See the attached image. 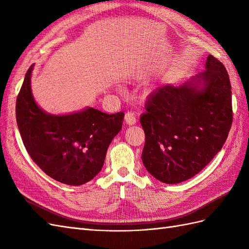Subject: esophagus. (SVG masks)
Masks as SVG:
<instances>
[{
    "instance_id": "obj_1",
    "label": "esophagus",
    "mask_w": 249,
    "mask_h": 249,
    "mask_svg": "<svg viewBox=\"0 0 249 249\" xmlns=\"http://www.w3.org/2000/svg\"><path fill=\"white\" fill-rule=\"evenodd\" d=\"M125 122L127 125H135L136 122H137V119H136V116L133 114L132 112H127L125 114Z\"/></svg>"
}]
</instances>
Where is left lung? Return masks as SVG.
Returning a JSON list of instances; mask_svg holds the SVG:
<instances>
[{
	"instance_id": "1",
	"label": "left lung",
	"mask_w": 249,
	"mask_h": 249,
	"mask_svg": "<svg viewBox=\"0 0 249 249\" xmlns=\"http://www.w3.org/2000/svg\"><path fill=\"white\" fill-rule=\"evenodd\" d=\"M205 68L180 86L158 88L140 118L145 132L143 164L163 183L178 184L200 173L231 130V86L226 68L212 54Z\"/></svg>"
}]
</instances>
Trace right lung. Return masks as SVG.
Instances as JSON below:
<instances>
[{
  "label": "right lung",
  "instance_id": "obj_1",
  "mask_svg": "<svg viewBox=\"0 0 249 249\" xmlns=\"http://www.w3.org/2000/svg\"><path fill=\"white\" fill-rule=\"evenodd\" d=\"M31 65L16 104L17 123L34 162L55 181L79 186L103 167L106 151L122 128L124 112L108 114L91 107L54 116L37 106L31 91Z\"/></svg>",
  "mask_w": 249,
  "mask_h": 249
}]
</instances>
